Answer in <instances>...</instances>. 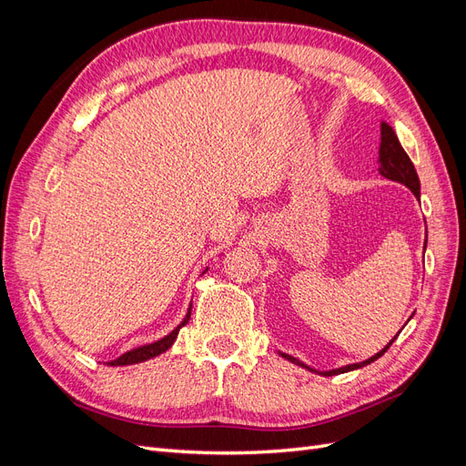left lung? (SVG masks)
Masks as SVG:
<instances>
[{
	"label": "left lung",
	"mask_w": 466,
	"mask_h": 466,
	"mask_svg": "<svg viewBox=\"0 0 466 466\" xmlns=\"http://www.w3.org/2000/svg\"><path fill=\"white\" fill-rule=\"evenodd\" d=\"M379 173L383 175L385 178H390V180H397V182H400V185H404L406 188H410L416 196H420V178H418L416 168H414V165H412L410 157H408L406 151L402 149V146H400V142H399L397 134H394V130L390 128V126H389L387 122H380ZM399 334H400V332H399ZM399 334H397V336H399ZM397 336H394V338H397ZM394 338H392V340H390L383 350L377 351V354H375L373 358L365 360V361H361V363H351V365H346V368H340V370L322 371L320 375H327V377H330V375H338V373H346V371L360 370V368H363V365H370L371 361L379 360L380 356L385 354V351L390 348V344L394 342ZM281 358L289 360L291 363H298V365H301V368H305V370H309V371H317V370L307 368V365H305L303 361H299L298 358H291V356H288V354H281ZM317 373H319V371H317Z\"/></svg>",
	"instance_id": "obj_1"
}]
</instances>
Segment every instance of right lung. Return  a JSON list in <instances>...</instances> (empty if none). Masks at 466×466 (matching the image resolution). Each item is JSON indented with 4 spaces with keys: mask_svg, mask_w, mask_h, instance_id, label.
Here are the masks:
<instances>
[{
    "mask_svg": "<svg viewBox=\"0 0 466 466\" xmlns=\"http://www.w3.org/2000/svg\"><path fill=\"white\" fill-rule=\"evenodd\" d=\"M190 311H192V305L188 307V313H187L185 320H182L171 334H167L165 338H161V340L153 342V344H147V346L134 348V350H130V351H126V354H122L120 358L108 361V363H110V365H134V363L146 361V360H151V358H155V356L163 354V351H167L168 348L173 346V342L177 340V336H178V330H180L182 327H185V324L188 322V319H190Z\"/></svg>",
    "mask_w": 466,
    "mask_h": 466,
    "instance_id": "add662e5",
    "label": "right lung"
}]
</instances>
